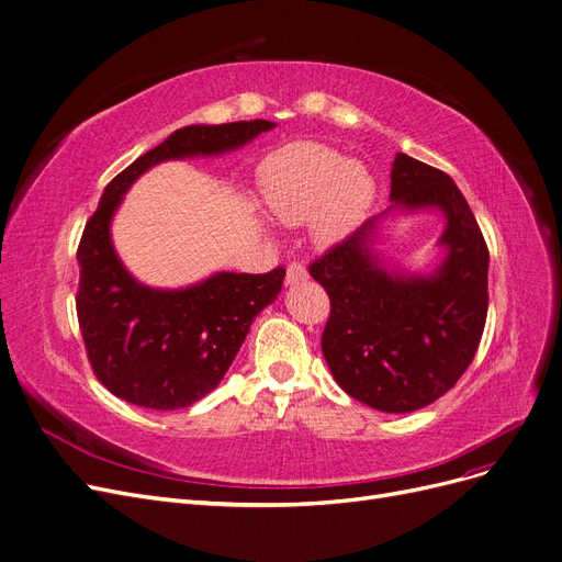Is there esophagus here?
Here are the masks:
<instances>
[{
  "mask_svg": "<svg viewBox=\"0 0 562 562\" xmlns=\"http://www.w3.org/2000/svg\"><path fill=\"white\" fill-rule=\"evenodd\" d=\"M308 279V272L306 267L302 262H290L288 269H285V283L288 285H295L300 281H306Z\"/></svg>",
  "mask_w": 562,
  "mask_h": 562,
  "instance_id": "34e87169",
  "label": "esophagus"
}]
</instances>
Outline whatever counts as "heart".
<instances>
[{
  "mask_svg": "<svg viewBox=\"0 0 562 562\" xmlns=\"http://www.w3.org/2000/svg\"><path fill=\"white\" fill-rule=\"evenodd\" d=\"M258 195L267 214L285 226L308 218L323 249L350 239L378 198V179L362 161L313 140L288 143L258 166Z\"/></svg>",
  "mask_w": 562,
  "mask_h": 562,
  "instance_id": "b5f03b06",
  "label": "heart"
}]
</instances>
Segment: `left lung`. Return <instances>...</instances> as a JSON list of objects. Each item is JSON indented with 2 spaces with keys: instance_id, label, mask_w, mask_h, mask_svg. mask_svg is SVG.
I'll use <instances>...</instances> for the list:
<instances>
[{
  "instance_id": "8db88e82",
  "label": "left lung",
  "mask_w": 562,
  "mask_h": 562,
  "mask_svg": "<svg viewBox=\"0 0 562 562\" xmlns=\"http://www.w3.org/2000/svg\"><path fill=\"white\" fill-rule=\"evenodd\" d=\"M392 207L438 209L443 262L431 276L392 270L374 251L373 216L311 262L329 295L323 355L346 394L383 413H413L450 392L477 352L488 308V249L450 175L408 154L392 164Z\"/></svg>"
}]
</instances>
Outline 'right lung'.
Wrapping results in <instances>:
<instances>
[{
    "label": "right lung",
    "mask_w": 562,
    "mask_h": 562,
    "mask_svg": "<svg viewBox=\"0 0 562 562\" xmlns=\"http://www.w3.org/2000/svg\"><path fill=\"white\" fill-rule=\"evenodd\" d=\"M274 126L254 120L177 128L112 179L87 221L76 297L82 341L101 385L133 406L189 408L216 390L254 318L281 293L285 269L216 272L187 288H149L131 277L112 246V216L131 184L156 164L226 154Z\"/></svg>",
    "instance_id": "obj_1"
}]
</instances>
